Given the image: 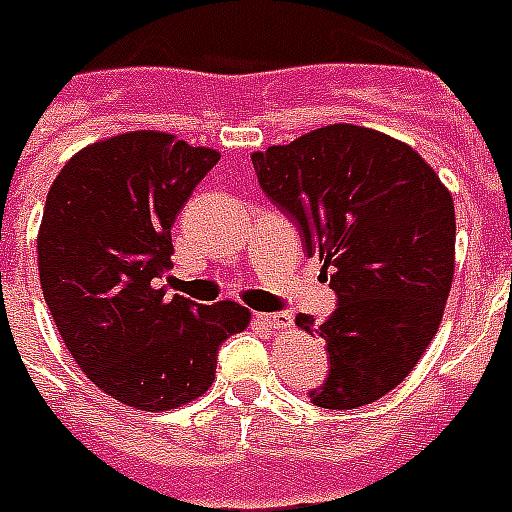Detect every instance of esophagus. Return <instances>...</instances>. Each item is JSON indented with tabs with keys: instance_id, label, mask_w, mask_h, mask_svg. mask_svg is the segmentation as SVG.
I'll return each instance as SVG.
<instances>
[{
	"instance_id": "1",
	"label": "esophagus",
	"mask_w": 512,
	"mask_h": 512,
	"mask_svg": "<svg viewBox=\"0 0 512 512\" xmlns=\"http://www.w3.org/2000/svg\"><path fill=\"white\" fill-rule=\"evenodd\" d=\"M255 321L263 328H268V331H276V328L289 326L292 318H289L286 313H255Z\"/></svg>"
}]
</instances>
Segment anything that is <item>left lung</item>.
<instances>
[{
  "instance_id": "1",
  "label": "left lung",
  "mask_w": 512,
  "mask_h": 512,
  "mask_svg": "<svg viewBox=\"0 0 512 512\" xmlns=\"http://www.w3.org/2000/svg\"><path fill=\"white\" fill-rule=\"evenodd\" d=\"M265 197L292 220L336 292L321 336L328 376L307 392L328 410L371 405L421 360L455 273V205L413 147L336 123L252 155Z\"/></svg>"
}]
</instances>
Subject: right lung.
I'll list each match as a JSON object with an SVG mask.
<instances>
[{"mask_svg":"<svg viewBox=\"0 0 512 512\" xmlns=\"http://www.w3.org/2000/svg\"><path fill=\"white\" fill-rule=\"evenodd\" d=\"M218 160L215 149L134 131L81 149L47 194L41 292L78 368L123 405L155 413L197 400L220 344L249 323L236 302L197 305L160 289L178 210Z\"/></svg>","mask_w":512,"mask_h":512,"instance_id":"obj_1","label":"right lung"}]
</instances>
